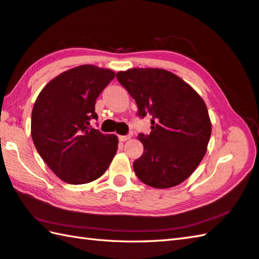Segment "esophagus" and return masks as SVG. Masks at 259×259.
Here are the masks:
<instances>
[{
    "mask_svg": "<svg viewBox=\"0 0 259 259\" xmlns=\"http://www.w3.org/2000/svg\"><path fill=\"white\" fill-rule=\"evenodd\" d=\"M130 139V136L129 135H125V136H119V140L120 141H126Z\"/></svg>",
    "mask_w": 259,
    "mask_h": 259,
    "instance_id": "34e87169",
    "label": "esophagus"
}]
</instances>
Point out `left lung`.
Segmentation results:
<instances>
[{"label": "left lung", "mask_w": 259, "mask_h": 259, "mask_svg": "<svg viewBox=\"0 0 259 259\" xmlns=\"http://www.w3.org/2000/svg\"><path fill=\"white\" fill-rule=\"evenodd\" d=\"M138 116L150 115L149 135L139 134L144 153L134 161L143 183L168 189L189 177L205 155L211 121L201 96L179 76L159 68H133L116 74Z\"/></svg>", "instance_id": "8db88e82"}]
</instances>
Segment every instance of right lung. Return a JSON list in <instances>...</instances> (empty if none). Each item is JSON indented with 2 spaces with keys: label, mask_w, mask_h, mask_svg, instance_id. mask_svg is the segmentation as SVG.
Returning a JSON list of instances; mask_svg holds the SVG:
<instances>
[{
  "label": "right lung",
  "mask_w": 259,
  "mask_h": 259,
  "mask_svg": "<svg viewBox=\"0 0 259 259\" xmlns=\"http://www.w3.org/2000/svg\"><path fill=\"white\" fill-rule=\"evenodd\" d=\"M114 72L82 65L58 75L45 86L32 109L35 149L60 180L90 183L104 174L118 149V138L91 126L98 119L95 101L114 78Z\"/></svg>",
  "instance_id": "obj_1"
}]
</instances>
